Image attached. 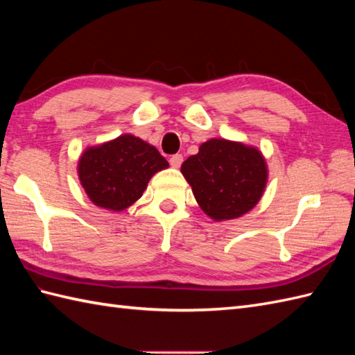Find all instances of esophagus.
Here are the masks:
<instances>
[{"label":"esophagus","mask_w":355,"mask_h":355,"mask_svg":"<svg viewBox=\"0 0 355 355\" xmlns=\"http://www.w3.org/2000/svg\"><path fill=\"white\" fill-rule=\"evenodd\" d=\"M169 163H171L172 168H180V166H182V163H183V155H182V154L172 155Z\"/></svg>","instance_id":"esophagus-1"}]
</instances>
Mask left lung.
<instances>
[{"mask_svg":"<svg viewBox=\"0 0 355 355\" xmlns=\"http://www.w3.org/2000/svg\"><path fill=\"white\" fill-rule=\"evenodd\" d=\"M195 200L215 221L233 220L252 210L267 184L261 150L244 143L212 139L182 164Z\"/></svg>","mask_w":355,"mask_h":355,"instance_id":"left-lung-1","label":"left lung"}]
</instances>
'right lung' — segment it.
<instances>
[{
  "label": "right lung",
  "instance_id": "right-lung-1",
  "mask_svg": "<svg viewBox=\"0 0 355 355\" xmlns=\"http://www.w3.org/2000/svg\"><path fill=\"white\" fill-rule=\"evenodd\" d=\"M169 163L158 150L131 134L88 148L79 158L78 173L96 206L120 212L137 201L150 177Z\"/></svg>",
  "mask_w": 355,
  "mask_h": 355
}]
</instances>
